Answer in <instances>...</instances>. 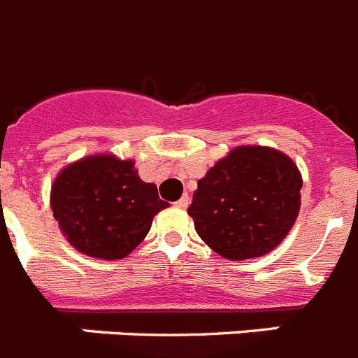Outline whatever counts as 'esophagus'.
I'll return each instance as SVG.
<instances>
[{
	"mask_svg": "<svg viewBox=\"0 0 358 358\" xmlns=\"http://www.w3.org/2000/svg\"><path fill=\"white\" fill-rule=\"evenodd\" d=\"M188 204H190V197H188V195H182L181 199L179 201H176V206L177 208H188Z\"/></svg>",
	"mask_w": 358,
	"mask_h": 358,
	"instance_id": "1",
	"label": "esophagus"
}]
</instances>
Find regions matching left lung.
Wrapping results in <instances>:
<instances>
[{
  "label": "left lung",
  "instance_id": "obj_1",
  "mask_svg": "<svg viewBox=\"0 0 358 358\" xmlns=\"http://www.w3.org/2000/svg\"><path fill=\"white\" fill-rule=\"evenodd\" d=\"M297 164L268 146H237L197 181L188 215L221 257L266 255L292 230L301 210Z\"/></svg>",
  "mask_w": 358,
  "mask_h": 358
}]
</instances>
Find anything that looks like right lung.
Wrapping results in <instances>:
<instances>
[{
    "label": "right lung",
    "instance_id": "1",
    "mask_svg": "<svg viewBox=\"0 0 358 358\" xmlns=\"http://www.w3.org/2000/svg\"><path fill=\"white\" fill-rule=\"evenodd\" d=\"M50 206L78 252L115 261L141 244L168 203L159 199L157 186L141 181L134 161L105 154L63 168L52 185Z\"/></svg>",
    "mask_w": 358,
    "mask_h": 358
}]
</instances>
